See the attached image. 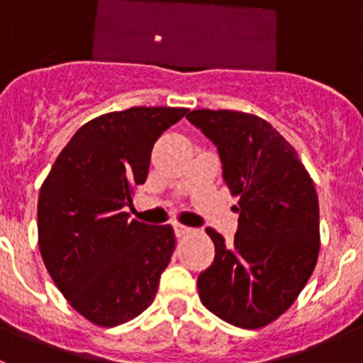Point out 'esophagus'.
I'll use <instances>...</instances> for the list:
<instances>
[{"mask_svg":"<svg viewBox=\"0 0 363 363\" xmlns=\"http://www.w3.org/2000/svg\"><path fill=\"white\" fill-rule=\"evenodd\" d=\"M174 233H176V236H178V238H184V236H187V234L192 233V229H191V227L182 225V223H176Z\"/></svg>","mask_w":363,"mask_h":363,"instance_id":"1","label":"esophagus"}]
</instances>
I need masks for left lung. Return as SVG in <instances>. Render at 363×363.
Listing matches in <instances>:
<instances>
[{"label":"left lung","instance_id":"1","mask_svg":"<svg viewBox=\"0 0 363 363\" xmlns=\"http://www.w3.org/2000/svg\"><path fill=\"white\" fill-rule=\"evenodd\" d=\"M187 120L216 145L223 179L238 196L234 242L207 227L214 262L198 277L200 300L218 318L259 329L284 314L318 259V194L298 152L269 121L200 108Z\"/></svg>","mask_w":363,"mask_h":363}]
</instances>
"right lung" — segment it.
<instances>
[{"label": "right lung", "instance_id": "obj_1", "mask_svg": "<svg viewBox=\"0 0 363 363\" xmlns=\"http://www.w3.org/2000/svg\"><path fill=\"white\" fill-rule=\"evenodd\" d=\"M189 108L133 107L85 123L45 178L38 200L41 258L70 306L114 327L152 303L174 252L171 225L123 213L145 184L150 150Z\"/></svg>", "mask_w": 363, "mask_h": 363}]
</instances>
